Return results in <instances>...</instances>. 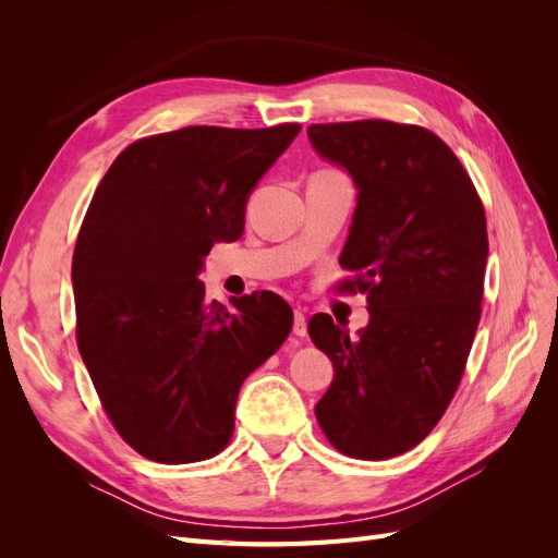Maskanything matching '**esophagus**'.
<instances>
[{
  "label": "esophagus",
  "instance_id": "34e87169",
  "mask_svg": "<svg viewBox=\"0 0 558 558\" xmlns=\"http://www.w3.org/2000/svg\"><path fill=\"white\" fill-rule=\"evenodd\" d=\"M293 332L298 337H305L307 335V318H305V312H302V310L293 312Z\"/></svg>",
  "mask_w": 558,
  "mask_h": 558
}]
</instances>
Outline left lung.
Wrapping results in <instances>:
<instances>
[{
    "instance_id": "8db88e82",
    "label": "left lung",
    "mask_w": 558,
    "mask_h": 558,
    "mask_svg": "<svg viewBox=\"0 0 558 558\" xmlns=\"http://www.w3.org/2000/svg\"><path fill=\"white\" fill-rule=\"evenodd\" d=\"M310 144L356 185L340 265L367 293L356 335L328 314L312 342L335 377L316 421L335 449L384 461L416 447L445 414L480 324L486 218L451 148L433 132L391 121L307 128Z\"/></svg>"
}]
</instances>
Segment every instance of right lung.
Returning <instances> with one entry per match:
<instances>
[{
	"instance_id": "add662e5",
	"label": "right lung",
	"mask_w": 558,
	"mask_h": 558,
	"mask_svg": "<svg viewBox=\"0 0 558 558\" xmlns=\"http://www.w3.org/2000/svg\"><path fill=\"white\" fill-rule=\"evenodd\" d=\"M300 125H195L130 144L99 181L76 240V340L123 440L158 463H195L234 430L244 379L289 337L269 293L207 302L197 277L244 232L248 195Z\"/></svg>"
}]
</instances>
